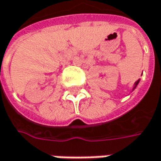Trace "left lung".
<instances>
[{"instance_id":"1","label":"left lung","mask_w":161,"mask_h":161,"mask_svg":"<svg viewBox=\"0 0 161 161\" xmlns=\"http://www.w3.org/2000/svg\"><path fill=\"white\" fill-rule=\"evenodd\" d=\"M138 82H139V80L136 81V85H137V84H138Z\"/></svg>"}]
</instances>
